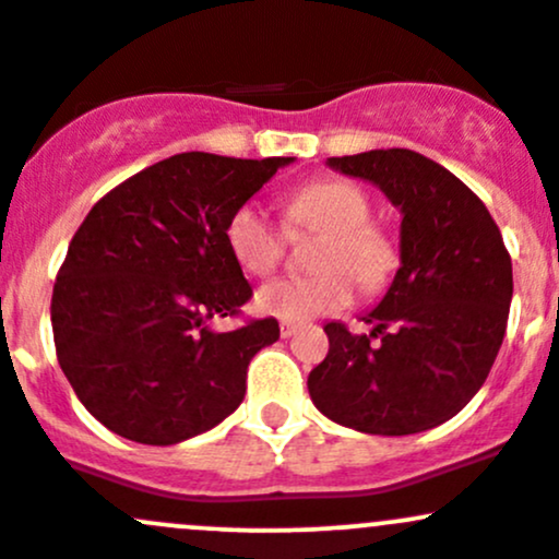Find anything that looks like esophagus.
<instances>
[{
    "mask_svg": "<svg viewBox=\"0 0 559 559\" xmlns=\"http://www.w3.org/2000/svg\"><path fill=\"white\" fill-rule=\"evenodd\" d=\"M297 330H300L297 321H281V337H292Z\"/></svg>",
    "mask_w": 559,
    "mask_h": 559,
    "instance_id": "34e87169",
    "label": "esophagus"
}]
</instances>
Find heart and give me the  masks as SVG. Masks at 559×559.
<instances>
[{"label":"heart","mask_w":559,"mask_h":559,"mask_svg":"<svg viewBox=\"0 0 559 559\" xmlns=\"http://www.w3.org/2000/svg\"><path fill=\"white\" fill-rule=\"evenodd\" d=\"M292 229L324 233L313 264L321 273L308 278H278L253 297L259 313L284 321L335 313L354 297V278L379 289L397 264L392 238L370 222V197L352 180H311L286 200ZM227 246L235 262L251 275H267L281 259V233L257 205H240L227 222Z\"/></svg>","instance_id":"1"}]
</instances>
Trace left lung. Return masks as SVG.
Instances as JSON below:
<instances>
[{
	"mask_svg": "<svg viewBox=\"0 0 559 559\" xmlns=\"http://www.w3.org/2000/svg\"><path fill=\"white\" fill-rule=\"evenodd\" d=\"M400 211V267L370 335L330 321V354L308 376L316 408L368 436H414L460 414L487 381L509 321L511 257L484 202L447 167L408 148L332 156ZM370 336L382 343L369 346Z\"/></svg>",
	"mask_w": 559,
	"mask_h": 559,
	"instance_id": "8db88e82",
	"label": "left lung"
}]
</instances>
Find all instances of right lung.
Here are the masks:
<instances>
[{
  "mask_svg": "<svg viewBox=\"0 0 559 559\" xmlns=\"http://www.w3.org/2000/svg\"><path fill=\"white\" fill-rule=\"evenodd\" d=\"M295 156L175 154L103 197L67 248L50 300L56 354L88 414L116 436L173 447L222 425L275 319L218 332L251 297L227 222Z\"/></svg>",
  "mask_w": 559,
  "mask_h": 559,
  "instance_id": "obj_1",
  "label": "right lung"
}]
</instances>
